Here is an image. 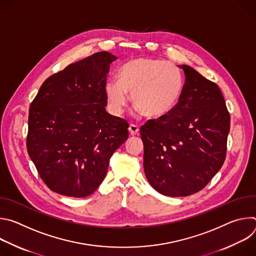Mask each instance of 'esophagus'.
Instances as JSON below:
<instances>
[{"mask_svg": "<svg viewBox=\"0 0 256 256\" xmlns=\"http://www.w3.org/2000/svg\"><path fill=\"white\" fill-rule=\"evenodd\" d=\"M138 126H136V124H130V126H128V132H130V134H132V136H136L138 134Z\"/></svg>", "mask_w": 256, "mask_h": 256, "instance_id": "1", "label": "esophagus"}]
</instances>
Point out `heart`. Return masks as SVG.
<instances>
[{"label":"heart","instance_id":"1","mask_svg":"<svg viewBox=\"0 0 256 256\" xmlns=\"http://www.w3.org/2000/svg\"><path fill=\"white\" fill-rule=\"evenodd\" d=\"M120 81L104 85L108 108L114 116L122 114L128 102L142 116L159 118L170 114L182 92L178 70L170 62L151 58H136L126 62L120 70Z\"/></svg>","mask_w":256,"mask_h":256}]
</instances>
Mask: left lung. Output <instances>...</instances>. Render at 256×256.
<instances>
[{"label": "left lung", "mask_w": 256, "mask_h": 256, "mask_svg": "<svg viewBox=\"0 0 256 256\" xmlns=\"http://www.w3.org/2000/svg\"><path fill=\"white\" fill-rule=\"evenodd\" d=\"M186 81L173 110L140 128L144 171L161 194L188 196L202 190L226 158L230 114L220 88L181 64Z\"/></svg>", "instance_id": "obj_1"}]
</instances>
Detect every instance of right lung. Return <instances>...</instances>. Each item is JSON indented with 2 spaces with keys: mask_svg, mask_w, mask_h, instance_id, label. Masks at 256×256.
<instances>
[{
  "mask_svg": "<svg viewBox=\"0 0 256 256\" xmlns=\"http://www.w3.org/2000/svg\"><path fill=\"white\" fill-rule=\"evenodd\" d=\"M116 60L100 52L68 64L44 82L30 105L28 155L56 194H92L128 140V124L105 110L106 76Z\"/></svg>",
  "mask_w": 256,
  "mask_h": 256,
  "instance_id": "right-lung-1",
  "label": "right lung"
}]
</instances>
